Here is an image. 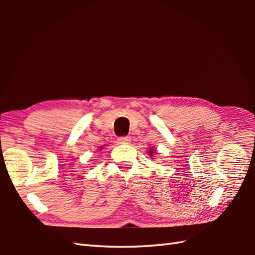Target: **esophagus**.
<instances>
[{
	"label": "esophagus",
	"mask_w": 255,
	"mask_h": 255,
	"mask_svg": "<svg viewBox=\"0 0 255 255\" xmlns=\"http://www.w3.org/2000/svg\"><path fill=\"white\" fill-rule=\"evenodd\" d=\"M130 141H131L130 137H119L117 139V142L119 144H128V143H130Z\"/></svg>",
	"instance_id": "obj_1"
}]
</instances>
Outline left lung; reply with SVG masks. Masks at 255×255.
Returning <instances> with one entry per match:
<instances>
[{"instance_id":"8db88e82","label":"left lung","mask_w":255,"mask_h":255,"mask_svg":"<svg viewBox=\"0 0 255 255\" xmlns=\"http://www.w3.org/2000/svg\"><path fill=\"white\" fill-rule=\"evenodd\" d=\"M155 151H156V149L149 148V151H148V154H149V156H153V154H154Z\"/></svg>"}]
</instances>
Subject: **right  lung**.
Listing matches in <instances>:
<instances>
[{
	"mask_svg": "<svg viewBox=\"0 0 255 255\" xmlns=\"http://www.w3.org/2000/svg\"><path fill=\"white\" fill-rule=\"evenodd\" d=\"M103 147H104V145H102V147H100V148H99V149H97V151H101V150H102V149H103Z\"/></svg>",
	"mask_w": 255,
	"mask_h": 255,
	"instance_id": "1",
	"label": "right lung"
}]
</instances>
